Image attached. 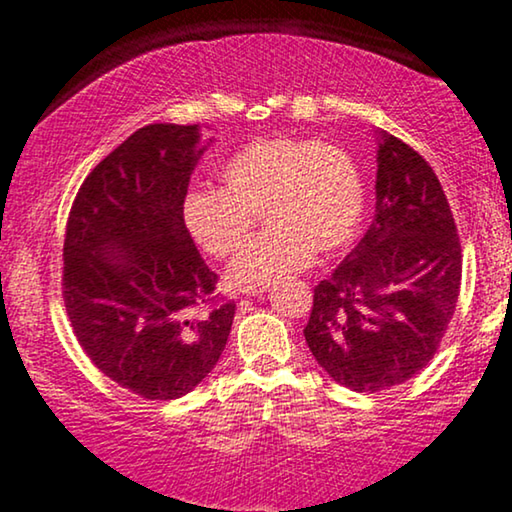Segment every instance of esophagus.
<instances>
[{
	"label": "esophagus",
	"instance_id": "obj_1",
	"mask_svg": "<svg viewBox=\"0 0 512 512\" xmlns=\"http://www.w3.org/2000/svg\"><path fill=\"white\" fill-rule=\"evenodd\" d=\"M269 292V285H262V287H255V290H246L248 297H262V294Z\"/></svg>",
	"mask_w": 512,
	"mask_h": 512
}]
</instances>
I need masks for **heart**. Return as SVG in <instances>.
I'll use <instances>...</instances> for the list:
<instances>
[{"mask_svg": "<svg viewBox=\"0 0 512 512\" xmlns=\"http://www.w3.org/2000/svg\"><path fill=\"white\" fill-rule=\"evenodd\" d=\"M215 178L218 187L187 192L183 222L206 255L225 259L246 241L259 208L266 229L227 271V283L241 290L304 269L313 253H338L362 225V174L348 150L336 143L262 136L229 153Z\"/></svg>", "mask_w": 512, "mask_h": 512, "instance_id": "obj_1", "label": "heart"}]
</instances>
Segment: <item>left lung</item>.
Instances as JSON below:
<instances>
[{
    "mask_svg": "<svg viewBox=\"0 0 512 512\" xmlns=\"http://www.w3.org/2000/svg\"><path fill=\"white\" fill-rule=\"evenodd\" d=\"M376 215L357 248L315 287L304 329L338 385L383 392L436 355L462 280V246L434 169L378 129Z\"/></svg>",
    "mask_w": 512,
    "mask_h": 512,
    "instance_id": "1",
    "label": "left lung"
}]
</instances>
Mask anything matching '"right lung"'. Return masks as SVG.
Masks as SVG:
<instances>
[{
	"mask_svg": "<svg viewBox=\"0 0 512 512\" xmlns=\"http://www.w3.org/2000/svg\"><path fill=\"white\" fill-rule=\"evenodd\" d=\"M199 125L141 127L78 190L64 239V306L104 376L150 401L192 392L225 350L236 304L183 222Z\"/></svg>",
	"mask_w": 512,
	"mask_h": 512,
	"instance_id": "1",
	"label": "right lung"
}]
</instances>
